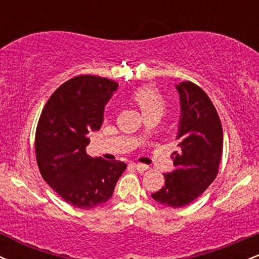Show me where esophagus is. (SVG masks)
<instances>
[{"label":"esophagus","mask_w":259,"mask_h":259,"mask_svg":"<svg viewBox=\"0 0 259 259\" xmlns=\"http://www.w3.org/2000/svg\"><path fill=\"white\" fill-rule=\"evenodd\" d=\"M134 168H135L136 170L139 171V173H145V171H146L148 169V165L140 164V163H138V164H134Z\"/></svg>","instance_id":"34e87169"}]
</instances>
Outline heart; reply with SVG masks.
<instances>
[{
  "mask_svg": "<svg viewBox=\"0 0 259 259\" xmlns=\"http://www.w3.org/2000/svg\"><path fill=\"white\" fill-rule=\"evenodd\" d=\"M133 101L139 107L142 115L146 117L150 114H163L165 108V102L160 94L154 88L147 86L141 88L133 94Z\"/></svg>",
  "mask_w": 259,
  "mask_h": 259,
  "instance_id": "1",
  "label": "heart"
}]
</instances>
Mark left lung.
<instances>
[{"instance_id":"left-lung-1","label":"left lung","mask_w":259,"mask_h":259,"mask_svg":"<svg viewBox=\"0 0 259 259\" xmlns=\"http://www.w3.org/2000/svg\"><path fill=\"white\" fill-rule=\"evenodd\" d=\"M180 101L178 151L174 169L164 174L165 184L151 196L167 207L191 203L204 192L218 174L223 152V129L219 115L207 94L191 81L175 85Z\"/></svg>"}]
</instances>
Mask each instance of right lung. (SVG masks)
I'll return each mask as SVG.
<instances>
[{"label":"right lung","instance_id":"add662e5","mask_svg":"<svg viewBox=\"0 0 259 259\" xmlns=\"http://www.w3.org/2000/svg\"><path fill=\"white\" fill-rule=\"evenodd\" d=\"M94 75L68 80L53 92L38 120L35 148L44 180L68 203L81 209L105 203L125 170L120 160L86 153L89 133L101 129L105 107L118 89Z\"/></svg>","mask_w":259,"mask_h":259}]
</instances>
